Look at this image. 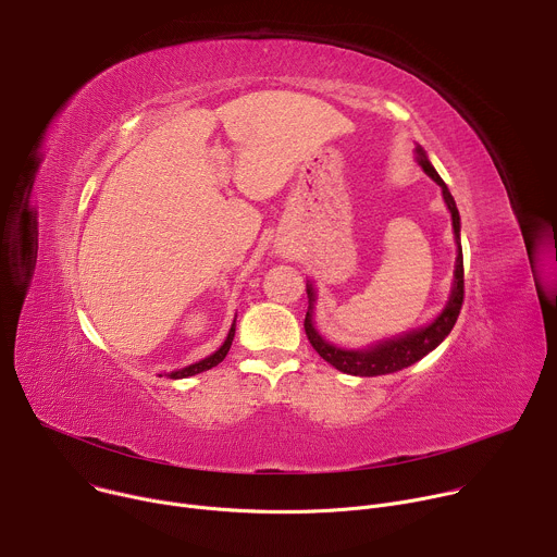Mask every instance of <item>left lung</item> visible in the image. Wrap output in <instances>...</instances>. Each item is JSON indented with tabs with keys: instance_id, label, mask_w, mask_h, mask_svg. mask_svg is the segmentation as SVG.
<instances>
[{
	"instance_id": "obj_1",
	"label": "left lung",
	"mask_w": 557,
	"mask_h": 557,
	"mask_svg": "<svg viewBox=\"0 0 557 557\" xmlns=\"http://www.w3.org/2000/svg\"><path fill=\"white\" fill-rule=\"evenodd\" d=\"M417 161L423 168V172L443 189V198L445 205L451 213V224H454V233H456V245H458V258H456V271H454V286H451V295L449 301L445 304L443 312L436 317V320L430 326H423L419 331H410L401 337H394L387 342H379L370 348L363 350H344L337 348L333 344H329L320 333H317L314 324H312V308H314V288L312 284H306V293H308V310H306V320H304V331L306 337L310 342V346L317 350L324 361H329L333 368H337L339 372L346 374H355V376H376V374H389L396 370H404L412 363H417L419 359H423L428 352H432L454 329L460 308H462V297H465V280H462V249H460V215L456 209V202L447 189V185L443 183V178L436 174V170L432 168V163L428 161V156L423 151V147H417Z\"/></svg>"
}]
</instances>
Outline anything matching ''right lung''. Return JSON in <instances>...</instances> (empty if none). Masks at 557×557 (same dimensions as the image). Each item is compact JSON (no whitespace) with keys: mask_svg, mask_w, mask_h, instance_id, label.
Listing matches in <instances>:
<instances>
[{"mask_svg":"<svg viewBox=\"0 0 557 557\" xmlns=\"http://www.w3.org/2000/svg\"><path fill=\"white\" fill-rule=\"evenodd\" d=\"M233 335H235V320H233V324H231V331H228L224 344H222L213 355H209L207 359H202V361H198V363H191V366H187V368H183V370L168 372V376H170V379H185V376H194V374H198V372L211 370L213 366H218V363L226 357V352H228V348H231V342H233ZM161 376H163V374H161Z\"/></svg>","mask_w":557,"mask_h":557,"instance_id":"add662e5","label":"right lung"}]
</instances>
